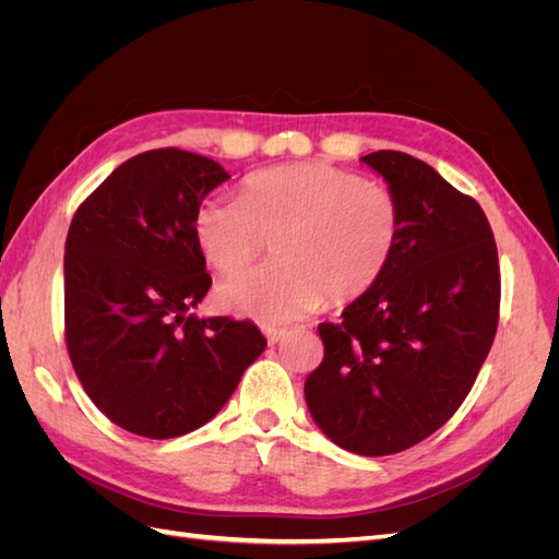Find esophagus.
I'll return each instance as SVG.
<instances>
[{
  "mask_svg": "<svg viewBox=\"0 0 559 559\" xmlns=\"http://www.w3.org/2000/svg\"><path fill=\"white\" fill-rule=\"evenodd\" d=\"M284 335H286V331H284V329H265V337H267V343H270V345L280 343Z\"/></svg>",
  "mask_w": 559,
  "mask_h": 559,
  "instance_id": "obj_1",
  "label": "esophagus"
}]
</instances>
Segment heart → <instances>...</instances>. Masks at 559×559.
Returning <instances> with one entry per match:
<instances>
[{
  "label": "heart",
  "mask_w": 559,
  "mask_h": 559,
  "mask_svg": "<svg viewBox=\"0 0 559 559\" xmlns=\"http://www.w3.org/2000/svg\"><path fill=\"white\" fill-rule=\"evenodd\" d=\"M401 230L396 195L378 181L324 163L284 165L247 177L240 200L207 198L195 240L218 273H235L277 238V263L218 286L224 308L284 326L321 302L364 296L386 270Z\"/></svg>",
  "instance_id": "obj_1"
}]
</instances>
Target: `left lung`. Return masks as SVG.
Masks as SVG:
<instances>
[{
    "label": "left lung",
    "mask_w": 559,
    "mask_h": 559,
    "mask_svg": "<svg viewBox=\"0 0 559 559\" xmlns=\"http://www.w3.org/2000/svg\"><path fill=\"white\" fill-rule=\"evenodd\" d=\"M361 160L399 200V240L341 324H319L324 361L306 401L335 445L384 456L425 441L468 396L495 343L501 275L476 200L401 151Z\"/></svg>",
    "instance_id": "1"
}]
</instances>
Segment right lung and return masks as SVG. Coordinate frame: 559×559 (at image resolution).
Returning a JSON list of instances; mask_svg holds the SVG:
<instances>
[{
    "instance_id": "add662e5",
    "label": "right lung",
    "mask_w": 559,
    "mask_h": 559,
    "mask_svg": "<svg viewBox=\"0 0 559 559\" xmlns=\"http://www.w3.org/2000/svg\"><path fill=\"white\" fill-rule=\"evenodd\" d=\"M228 177L191 151H144L81 202L67 233V352L91 401L130 433L195 431L267 345L247 319L191 312L212 286L195 212Z\"/></svg>"
}]
</instances>
